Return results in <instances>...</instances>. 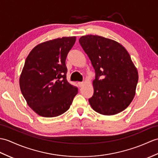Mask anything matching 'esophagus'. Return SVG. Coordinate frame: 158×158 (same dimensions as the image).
Segmentation results:
<instances>
[{
  "label": "esophagus",
  "instance_id": "1",
  "mask_svg": "<svg viewBox=\"0 0 158 158\" xmlns=\"http://www.w3.org/2000/svg\"><path fill=\"white\" fill-rule=\"evenodd\" d=\"M83 85H84V82H79V83H78V85H79V87H83Z\"/></svg>",
  "mask_w": 158,
  "mask_h": 158
}]
</instances>
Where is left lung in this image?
Masks as SVG:
<instances>
[{
  "label": "left lung",
  "instance_id": "1",
  "mask_svg": "<svg viewBox=\"0 0 158 158\" xmlns=\"http://www.w3.org/2000/svg\"><path fill=\"white\" fill-rule=\"evenodd\" d=\"M79 42L96 73L91 108L104 115L123 111L133 100L139 78L129 52L114 40L99 35L82 36Z\"/></svg>",
  "mask_w": 158,
  "mask_h": 158
}]
</instances>
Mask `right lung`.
Segmentation results:
<instances>
[{"mask_svg": "<svg viewBox=\"0 0 158 158\" xmlns=\"http://www.w3.org/2000/svg\"><path fill=\"white\" fill-rule=\"evenodd\" d=\"M76 38L63 37L36 46L29 54L19 78L24 98L33 110L55 117L70 108L77 87L67 80L66 58Z\"/></svg>", "mask_w": 158, "mask_h": 158, "instance_id": "obj_1", "label": "right lung"}]
</instances>
